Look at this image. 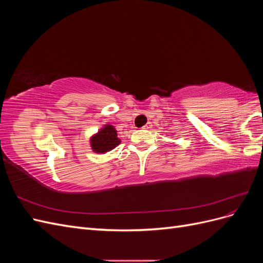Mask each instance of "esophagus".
Returning <instances> with one entry per match:
<instances>
[{
	"instance_id": "obj_1",
	"label": "esophagus",
	"mask_w": 263,
	"mask_h": 263,
	"mask_svg": "<svg viewBox=\"0 0 263 263\" xmlns=\"http://www.w3.org/2000/svg\"><path fill=\"white\" fill-rule=\"evenodd\" d=\"M151 126H153V125H151V123H147L144 127H142V128H144V129H150Z\"/></svg>"
}]
</instances>
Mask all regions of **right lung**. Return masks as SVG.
Returning a JSON list of instances; mask_svg holds the SVG:
<instances>
[{
  "mask_svg": "<svg viewBox=\"0 0 263 263\" xmlns=\"http://www.w3.org/2000/svg\"><path fill=\"white\" fill-rule=\"evenodd\" d=\"M121 144L117 137V130L113 125L106 124L90 138L91 149L97 154H105Z\"/></svg>",
  "mask_w": 263,
  "mask_h": 263,
  "instance_id": "right-lung-1",
  "label": "right lung"
}]
</instances>
